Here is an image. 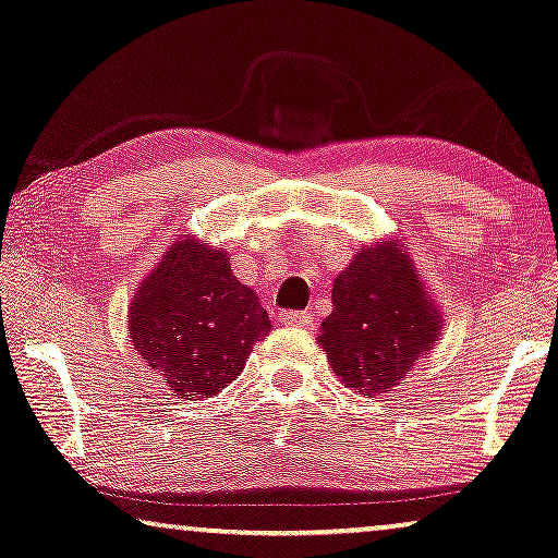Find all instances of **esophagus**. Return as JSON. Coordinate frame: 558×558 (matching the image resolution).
Instances as JSON below:
<instances>
[{"instance_id":"obj_1","label":"esophagus","mask_w":558,"mask_h":558,"mask_svg":"<svg viewBox=\"0 0 558 558\" xmlns=\"http://www.w3.org/2000/svg\"><path fill=\"white\" fill-rule=\"evenodd\" d=\"M280 324L286 326H295V329H308L311 326V314L306 311H286V314H280Z\"/></svg>"}]
</instances>
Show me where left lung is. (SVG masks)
<instances>
[{"mask_svg":"<svg viewBox=\"0 0 558 558\" xmlns=\"http://www.w3.org/2000/svg\"><path fill=\"white\" fill-rule=\"evenodd\" d=\"M333 308L318 329V344L347 388L380 396L436 347L444 331L441 308L398 236L356 250L333 278Z\"/></svg>","mask_w":558,"mask_h":558,"instance_id":"8db88e82","label":"left lung"}]
</instances>
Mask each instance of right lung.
I'll list each match as a JSON object with an SVG mask.
<instances>
[{"label": "right lung", "instance_id": "add662e5", "mask_svg": "<svg viewBox=\"0 0 558 558\" xmlns=\"http://www.w3.org/2000/svg\"><path fill=\"white\" fill-rule=\"evenodd\" d=\"M270 329L257 293L232 272L229 252L196 234L168 244L128 311L135 354L185 400L225 390Z\"/></svg>", "mask_w": 558, "mask_h": 558}]
</instances>
